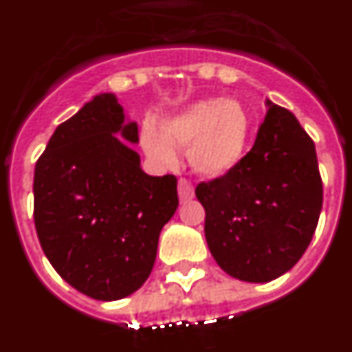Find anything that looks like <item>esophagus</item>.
<instances>
[{"label":"esophagus","instance_id":"esophagus-1","mask_svg":"<svg viewBox=\"0 0 352 352\" xmlns=\"http://www.w3.org/2000/svg\"><path fill=\"white\" fill-rule=\"evenodd\" d=\"M179 199L182 202L193 199V186H191V182L188 179H181L179 181Z\"/></svg>","mask_w":352,"mask_h":352}]
</instances>
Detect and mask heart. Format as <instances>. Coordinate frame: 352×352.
I'll use <instances>...</instances> for the list:
<instances>
[{
	"label": "heart",
	"mask_w": 352,
	"mask_h": 352,
	"mask_svg": "<svg viewBox=\"0 0 352 352\" xmlns=\"http://www.w3.org/2000/svg\"><path fill=\"white\" fill-rule=\"evenodd\" d=\"M250 116L241 103L232 100H202L162 123V138L146 126L143 143L153 159L173 164V146L188 148V161L204 177H221L234 170L249 143Z\"/></svg>",
	"instance_id": "obj_1"
}]
</instances>
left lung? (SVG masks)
<instances>
[{
    "mask_svg": "<svg viewBox=\"0 0 352 352\" xmlns=\"http://www.w3.org/2000/svg\"><path fill=\"white\" fill-rule=\"evenodd\" d=\"M267 105L240 164L195 190L212 258L249 283L272 281L302 258L322 209L315 143L288 109Z\"/></svg>",
    "mask_w": 352,
    "mask_h": 352,
    "instance_id": "8db88e82",
    "label": "left lung"
}]
</instances>
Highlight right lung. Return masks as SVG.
Wrapping results in <instances>:
<instances>
[{
    "instance_id": "right-lung-1",
    "label": "right lung",
    "mask_w": 352,
    "mask_h": 352,
    "mask_svg": "<svg viewBox=\"0 0 352 352\" xmlns=\"http://www.w3.org/2000/svg\"><path fill=\"white\" fill-rule=\"evenodd\" d=\"M114 94H98L57 126L34 175V220L58 276L96 300L140 290L155 263L161 229L179 206L177 177H150Z\"/></svg>"
}]
</instances>
